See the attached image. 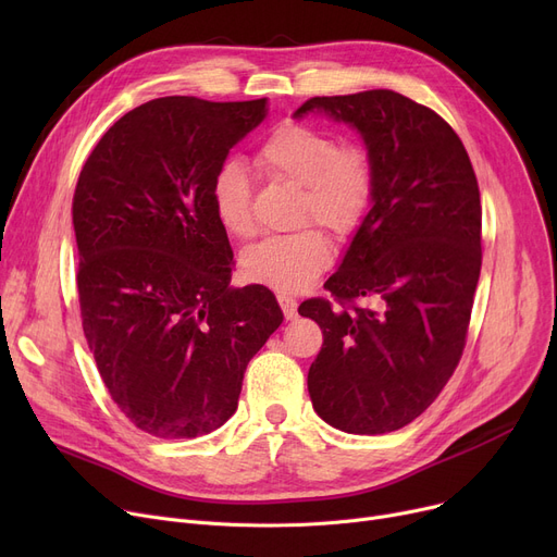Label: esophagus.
<instances>
[{
    "mask_svg": "<svg viewBox=\"0 0 557 557\" xmlns=\"http://www.w3.org/2000/svg\"><path fill=\"white\" fill-rule=\"evenodd\" d=\"M277 302H280V307H282V311H284V318H286V320H294V318L298 315V302H296V298H294V296H288V294H277Z\"/></svg>",
    "mask_w": 557,
    "mask_h": 557,
    "instance_id": "obj_1",
    "label": "esophagus"
}]
</instances>
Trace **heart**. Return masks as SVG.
<instances>
[{"label":"heart","instance_id":"obj_1","mask_svg":"<svg viewBox=\"0 0 557 557\" xmlns=\"http://www.w3.org/2000/svg\"><path fill=\"white\" fill-rule=\"evenodd\" d=\"M257 162L271 175L302 187L300 219H315L336 234H349L363 221L374 173L359 149H341L334 135L302 124H284L261 144ZM210 198L221 227L234 237L255 232L252 191L242 162H223L210 185ZM332 261L330 239L318 227L290 234H271L242 257L244 275L273 286L282 294H298L311 286Z\"/></svg>","mask_w":557,"mask_h":557}]
</instances>
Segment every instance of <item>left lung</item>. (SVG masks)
Returning a JSON list of instances; mask_svg holds the SVG:
<instances>
[{
  "label": "left lung",
  "mask_w": 557,
  "mask_h": 557,
  "mask_svg": "<svg viewBox=\"0 0 557 557\" xmlns=\"http://www.w3.org/2000/svg\"><path fill=\"white\" fill-rule=\"evenodd\" d=\"M325 114L352 126L374 173L370 210L327 288L307 300L323 330L309 368L313 411L357 435L422 416L454 374L481 275V194L460 137L431 108L393 90L313 97L294 120Z\"/></svg>",
  "instance_id": "8db88e82"
}]
</instances>
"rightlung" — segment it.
<instances>
[{
	"instance_id": "add662e5",
	"label": "right lung",
	"mask_w": 557,
	"mask_h": 557,
	"mask_svg": "<svg viewBox=\"0 0 557 557\" xmlns=\"http://www.w3.org/2000/svg\"><path fill=\"white\" fill-rule=\"evenodd\" d=\"M269 99L162 97L95 146L74 191L83 332L103 384L141 431L198 437L237 411L244 372L284 313L267 286L230 288L210 185Z\"/></svg>"
}]
</instances>
